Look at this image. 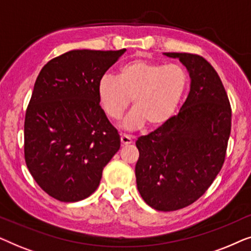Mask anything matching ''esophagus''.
<instances>
[{
    "mask_svg": "<svg viewBox=\"0 0 251 251\" xmlns=\"http://www.w3.org/2000/svg\"><path fill=\"white\" fill-rule=\"evenodd\" d=\"M130 144H132L131 137L126 135H121V145L126 146V145H130Z\"/></svg>",
    "mask_w": 251,
    "mask_h": 251,
    "instance_id": "esophagus-1",
    "label": "esophagus"
}]
</instances>
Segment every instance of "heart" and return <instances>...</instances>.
Instances as JSON below:
<instances>
[{
	"label": "heart",
	"instance_id": "heart-1",
	"mask_svg": "<svg viewBox=\"0 0 251 251\" xmlns=\"http://www.w3.org/2000/svg\"><path fill=\"white\" fill-rule=\"evenodd\" d=\"M188 74L178 64L135 59L123 64L115 77L105 75L98 82L97 95L102 111L119 120L132 99L133 109L121 126L137 130L149 125L156 129L173 118L186 91Z\"/></svg>",
	"mask_w": 251,
	"mask_h": 251
}]
</instances>
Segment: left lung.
Returning a JSON list of instances; mask_svg holds the SVG:
<instances>
[{"instance_id": "1", "label": "left lung", "mask_w": 251, "mask_h": 251, "mask_svg": "<svg viewBox=\"0 0 251 251\" xmlns=\"http://www.w3.org/2000/svg\"><path fill=\"white\" fill-rule=\"evenodd\" d=\"M178 58L191 77L179 113L136 142L137 188L159 211L185 208L204 194L225 160L232 111L217 72L198 54L164 52Z\"/></svg>"}]
</instances>
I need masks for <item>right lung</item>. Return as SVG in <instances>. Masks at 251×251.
Segmentation results:
<instances>
[{
    "label": "right lung",
    "mask_w": 251,
    "mask_h": 251,
    "mask_svg": "<svg viewBox=\"0 0 251 251\" xmlns=\"http://www.w3.org/2000/svg\"><path fill=\"white\" fill-rule=\"evenodd\" d=\"M125 52L68 51L44 65L36 78L25 116V161L39 186L56 200L91 195L120 150L97 85Z\"/></svg>",
    "instance_id": "right-lung-1"
}]
</instances>
